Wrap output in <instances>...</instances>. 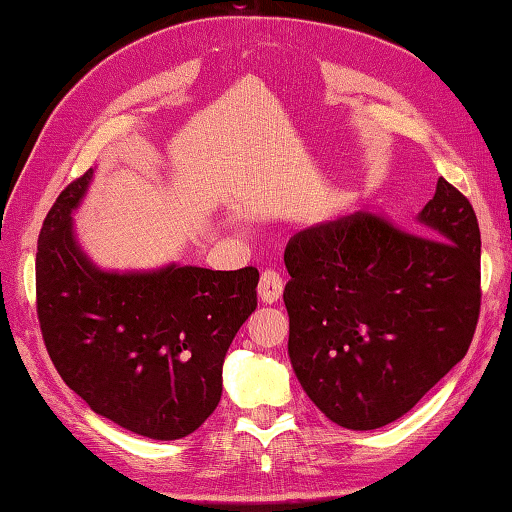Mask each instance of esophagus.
<instances>
[{"instance_id":"esophagus-1","label":"esophagus","mask_w":512,"mask_h":512,"mask_svg":"<svg viewBox=\"0 0 512 512\" xmlns=\"http://www.w3.org/2000/svg\"><path fill=\"white\" fill-rule=\"evenodd\" d=\"M283 296V278L274 269H265L258 283V298L263 303H276Z\"/></svg>"}]
</instances>
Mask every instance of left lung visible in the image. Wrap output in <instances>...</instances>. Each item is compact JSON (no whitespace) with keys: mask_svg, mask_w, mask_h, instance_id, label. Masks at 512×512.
Masks as SVG:
<instances>
[{"mask_svg":"<svg viewBox=\"0 0 512 512\" xmlns=\"http://www.w3.org/2000/svg\"><path fill=\"white\" fill-rule=\"evenodd\" d=\"M417 223L412 234L356 211L298 231L285 247L289 361L316 408L347 430L403 417L475 334V209L439 178Z\"/></svg>","mask_w":512,"mask_h":512,"instance_id":"obj_1","label":"left lung"}]
</instances>
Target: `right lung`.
<instances>
[{
    "label": "right lung",
    "mask_w": 512,
    "mask_h": 512,
    "mask_svg": "<svg viewBox=\"0 0 512 512\" xmlns=\"http://www.w3.org/2000/svg\"><path fill=\"white\" fill-rule=\"evenodd\" d=\"M91 180L93 169L57 196L37 240V318L48 356L100 417L149 439H182L218 406L225 354L256 310L258 269H100L71 218Z\"/></svg>",
    "instance_id": "1"
}]
</instances>
